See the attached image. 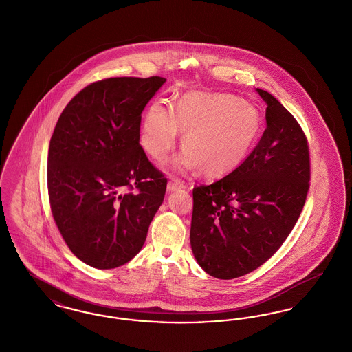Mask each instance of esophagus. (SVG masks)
<instances>
[{"mask_svg": "<svg viewBox=\"0 0 352 352\" xmlns=\"http://www.w3.org/2000/svg\"><path fill=\"white\" fill-rule=\"evenodd\" d=\"M184 184L182 181H179V179H171L168 184V192H174V191H177V190H179V188H184Z\"/></svg>", "mask_w": 352, "mask_h": 352, "instance_id": "34e87169", "label": "esophagus"}]
</instances>
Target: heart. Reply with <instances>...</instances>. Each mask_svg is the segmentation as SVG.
Segmentation results:
<instances>
[{
  "instance_id": "heart-1",
  "label": "heart",
  "mask_w": 352,
  "mask_h": 352,
  "mask_svg": "<svg viewBox=\"0 0 352 352\" xmlns=\"http://www.w3.org/2000/svg\"><path fill=\"white\" fill-rule=\"evenodd\" d=\"M263 120L258 109L230 94L187 92L175 108L154 102L148 109L141 144L162 161L184 132V151L171 161L175 170L199 168L210 178L239 168L253 151Z\"/></svg>"
}]
</instances>
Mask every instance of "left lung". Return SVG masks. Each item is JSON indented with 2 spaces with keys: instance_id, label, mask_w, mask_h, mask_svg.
<instances>
[{
  "instance_id": "8db88e82",
  "label": "left lung",
  "mask_w": 352,
  "mask_h": 352,
  "mask_svg": "<svg viewBox=\"0 0 352 352\" xmlns=\"http://www.w3.org/2000/svg\"><path fill=\"white\" fill-rule=\"evenodd\" d=\"M267 104V129L245 161L211 184L194 187L190 243L212 277L232 280L263 265L301 215L310 158L301 126L284 105L256 88Z\"/></svg>"
}]
</instances>
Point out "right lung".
Here are the masks:
<instances>
[{
  "mask_svg": "<svg viewBox=\"0 0 352 352\" xmlns=\"http://www.w3.org/2000/svg\"><path fill=\"white\" fill-rule=\"evenodd\" d=\"M165 78L89 84L56 122L47 158L54 220L87 265L112 269L141 251L168 179L140 146L141 113Z\"/></svg>",
  "mask_w": 352,
  "mask_h": 352,
  "instance_id": "right-lung-1",
  "label": "right lung"
}]
</instances>
